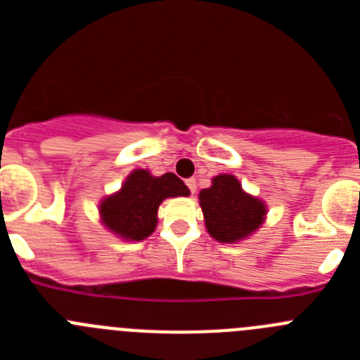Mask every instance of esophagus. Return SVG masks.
I'll use <instances>...</instances> for the list:
<instances>
[{"label": "esophagus", "mask_w": 360, "mask_h": 360, "mask_svg": "<svg viewBox=\"0 0 360 360\" xmlns=\"http://www.w3.org/2000/svg\"><path fill=\"white\" fill-rule=\"evenodd\" d=\"M186 184H187V187H189L191 195H195V193H196V180H195V178H189Z\"/></svg>", "instance_id": "obj_1"}]
</instances>
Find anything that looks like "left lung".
<instances>
[{
	"label": "left lung",
	"mask_w": 360,
	"mask_h": 360,
	"mask_svg": "<svg viewBox=\"0 0 360 360\" xmlns=\"http://www.w3.org/2000/svg\"><path fill=\"white\" fill-rule=\"evenodd\" d=\"M205 229L219 243H238L265 224L266 203L249 195L234 174H216L198 195Z\"/></svg>",
	"instance_id": "1"
}]
</instances>
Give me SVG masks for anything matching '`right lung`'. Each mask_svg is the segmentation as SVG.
Instances as JSON below:
<instances>
[{
	"mask_svg": "<svg viewBox=\"0 0 360 360\" xmlns=\"http://www.w3.org/2000/svg\"><path fill=\"white\" fill-rule=\"evenodd\" d=\"M191 191L173 173L153 176L148 169H133L119 191L98 203L101 224L124 241H142L158 224V207L165 198L189 196Z\"/></svg>",
	"mask_w": 360,
	"mask_h": 360,
	"instance_id": "1",
	"label": "right lung"
}]
</instances>
